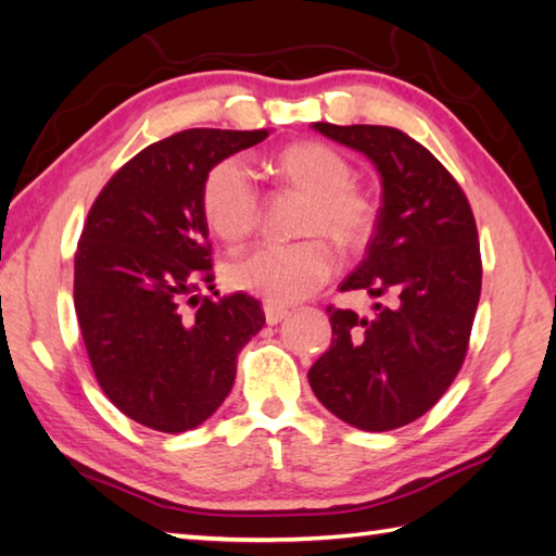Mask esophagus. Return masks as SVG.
Here are the masks:
<instances>
[{
  "instance_id": "34e87169",
  "label": "esophagus",
  "mask_w": 556,
  "mask_h": 556,
  "mask_svg": "<svg viewBox=\"0 0 556 556\" xmlns=\"http://www.w3.org/2000/svg\"><path fill=\"white\" fill-rule=\"evenodd\" d=\"M287 316H289V308L277 306V304H265V318H267L269 326L281 324Z\"/></svg>"
}]
</instances>
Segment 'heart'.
I'll return each mask as SVG.
<instances>
[{
	"mask_svg": "<svg viewBox=\"0 0 556 556\" xmlns=\"http://www.w3.org/2000/svg\"><path fill=\"white\" fill-rule=\"evenodd\" d=\"M269 166L281 186L306 195L296 232L316 238L248 252L230 262L225 279L232 289L281 306L314 294L331 277L333 257L318 238H328L341 252L361 250L378 225V203L355 184L351 159L324 142L289 144ZM201 213L215 238L230 248L248 240L262 220V201L248 168L235 159L215 164L203 178Z\"/></svg>",
	"mask_w": 556,
	"mask_h": 556,
	"instance_id": "b5f03b06",
	"label": "heart"
}]
</instances>
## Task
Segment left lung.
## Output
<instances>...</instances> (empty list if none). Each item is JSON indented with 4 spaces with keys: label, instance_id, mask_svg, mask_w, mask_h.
I'll return each instance as SVG.
<instances>
[{
    "label": "left lung",
    "instance_id": "1",
    "mask_svg": "<svg viewBox=\"0 0 556 556\" xmlns=\"http://www.w3.org/2000/svg\"><path fill=\"white\" fill-rule=\"evenodd\" d=\"M314 129L378 166L382 205L365 260L341 285L380 301L368 316L326 308L331 348L308 382L345 425L390 431L434 407L464 365L483 277L476 218L456 178L404 131Z\"/></svg>",
    "mask_w": 556,
    "mask_h": 556
}]
</instances>
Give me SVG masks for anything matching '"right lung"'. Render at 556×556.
Segmentation results:
<instances>
[{
  "instance_id": "right-lung-1",
  "label": "right lung",
  "mask_w": 556,
  "mask_h": 556,
  "mask_svg": "<svg viewBox=\"0 0 556 556\" xmlns=\"http://www.w3.org/2000/svg\"><path fill=\"white\" fill-rule=\"evenodd\" d=\"M267 129H186L149 144L92 203L75 252L73 299L102 392L149 429L203 425L228 397L242 345L265 324L248 294L213 281L205 174Z\"/></svg>"
}]
</instances>
